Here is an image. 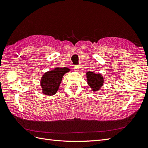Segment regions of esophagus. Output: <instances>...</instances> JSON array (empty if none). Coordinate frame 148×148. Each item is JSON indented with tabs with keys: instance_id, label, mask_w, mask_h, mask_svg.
I'll return each mask as SVG.
<instances>
[{
	"instance_id": "34e87169",
	"label": "esophagus",
	"mask_w": 148,
	"mask_h": 148,
	"mask_svg": "<svg viewBox=\"0 0 148 148\" xmlns=\"http://www.w3.org/2000/svg\"><path fill=\"white\" fill-rule=\"evenodd\" d=\"M73 69L75 71H78L80 69V65H75L73 66Z\"/></svg>"
}]
</instances>
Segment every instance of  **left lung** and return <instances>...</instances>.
Listing matches in <instances>:
<instances>
[{
	"mask_svg": "<svg viewBox=\"0 0 148 148\" xmlns=\"http://www.w3.org/2000/svg\"><path fill=\"white\" fill-rule=\"evenodd\" d=\"M88 83L89 86L93 90H98L103 84V78L100 74H95L91 71H88L86 73Z\"/></svg>",
	"mask_w": 148,
	"mask_h": 148,
	"instance_id": "8db88e82",
	"label": "left lung"
}]
</instances>
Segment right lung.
I'll return each mask as SVG.
<instances>
[{"label": "right lung", "instance_id": "right-lung-1", "mask_svg": "<svg viewBox=\"0 0 148 148\" xmlns=\"http://www.w3.org/2000/svg\"><path fill=\"white\" fill-rule=\"evenodd\" d=\"M70 70L68 68H56L52 71H49L42 76L41 86L43 92L47 95H53L59 89V85L64 74Z\"/></svg>", "mask_w": 148, "mask_h": 148}]
</instances>
